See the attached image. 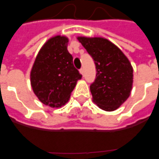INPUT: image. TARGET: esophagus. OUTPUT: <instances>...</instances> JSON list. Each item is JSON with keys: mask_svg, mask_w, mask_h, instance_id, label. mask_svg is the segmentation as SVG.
Masks as SVG:
<instances>
[{"mask_svg": "<svg viewBox=\"0 0 159 159\" xmlns=\"http://www.w3.org/2000/svg\"><path fill=\"white\" fill-rule=\"evenodd\" d=\"M80 73H81L82 76H84V69H83V68H81V69H80Z\"/></svg>", "mask_w": 159, "mask_h": 159, "instance_id": "34e87169", "label": "esophagus"}]
</instances>
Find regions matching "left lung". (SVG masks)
<instances>
[{
	"instance_id": "obj_1",
	"label": "left lung",
	"mask_w": 159,
	"mask_h": 159,
	"mask_svg": "<svg viewBox=\"0 0 159 159\" xmlns=\"http://www.w3.org/2000/svg\"><path fill=\"white\" fill-rule=\"evenodd\" d=\"M77 39L96 65V79L90 86L93 102L104 111H116L130 95L133 85L130 62L117 46L106 39L78 37Z\"/></svg>"
}]
</instances>
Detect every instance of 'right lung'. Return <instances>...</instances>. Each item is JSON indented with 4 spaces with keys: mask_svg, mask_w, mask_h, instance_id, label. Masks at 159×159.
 <instances>
[{
    "mask_svg": "<svg viewBox=\"0 0 159 159\" xmlns=\"http://www.w3.org/2000/svg\"><path fill=\"white\" fill-rule=\"evenodd\" d=\"M68 39H49L39 52L30 72L31 87L43 104L61 107L68 102L77 80L82 78L67 51Z\"/></svg>",
    "mask_w": 159,
    "mask_h": 159,
    "instance_id": "right-lung-1",
    "label": "right lung"
}]
</instances>
